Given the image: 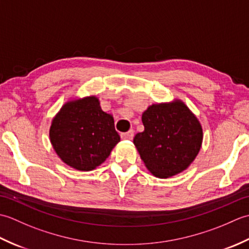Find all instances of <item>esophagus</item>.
Returning a JSON list of instances; mask_svg holds the SVG:
<instances>
[{"mask_svg": "<svg viewBox=\"0 0 249 249\" xmlns=\"http://www.w3.org/2000/svg\"><path fill=\"white\" fill-rule=\"evenodd\" d=\"M121 138L124 140H131L134 138V130H128L127 133L121 134Z\"/></svg>", "mask_w": 249, "mask_h": 249, "instance_id": "esophagus-1", "label": "esophagus"}]
</instances>
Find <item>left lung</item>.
I'll list each match as a JSON object with an SVG mask.
<instances>
[{
	"instance_id": "obj_1",
	"label": "left lung",
	"mask_w": 249,
	"mask_h": 249,
	"mask_svg": "<svg viewBox=\"0 0 249 249\" xmlns=\"http://www.w3.org/2000/svg\"><path fill=\"white\" fill-rule=\"evenodd\" d=\"M144 130L134 144L147 170L160 178L183 172L202 145L203 131L199 120L181 99L153 104L142 113Z\"/></svg>"
}]
</instances>
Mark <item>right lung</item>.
<instances>
[{
	"label": "right lung",
	"instance_id": "obj_1",
	"mask_svg": "<svg viewBox=\"0 0 249 249\" xmlns=\"http://www.w3.org/2000/svg\"><path fill=\"white\" fill-rule=\"evenodd\" d=\"M49 138L61 160L79 171L102 165L121 140L112 114L102 110L94 95L63 105L52 119Z\"/></svg>",
	"mask_w": 249,
	"mask_h": 249
}]
</instances>
